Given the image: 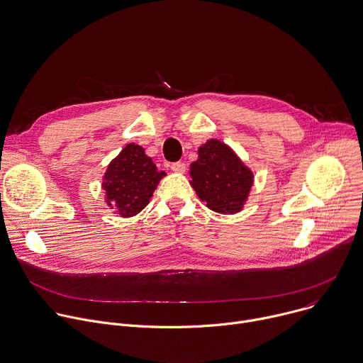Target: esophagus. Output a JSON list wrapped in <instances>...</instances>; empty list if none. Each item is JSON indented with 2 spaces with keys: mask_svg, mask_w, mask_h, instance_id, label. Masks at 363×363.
<instances>
[{
  "mask_svg": "<svg viewBox=\"0 0 363 363\" xmlns=\"http://www.w3.org/2000/svg\"><path fill=\"white\" fill-rule=\"evenodd\" d=\"M171 169L175 172V174H184L185 172V164L184 162H175L171 165Z\"/></svg>",
  "mask_w": 363,
  "mask_h": 363,
  "instance_id": "esophagus-1",
  "label": "esophagus"
}]
</instances>
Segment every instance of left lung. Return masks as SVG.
<instances>
[{
  "label": "left lung",
  "mask_w": 363,
  "mask_h": 363,
  "mask_svg": "<svg viewBox=\"0 0 363 363\" xmlns=\"http://www.w3.org/2000/svg\"><path fill=\"white\" fill-rule=\"evenodd\" d=\"M189 175L198 198L211 211L225 215L244 209L255 179L252 169L228 144L213 138L198 148Z\"/></svg>",
  "instance_id": "8db88e82"
}]
</instances>
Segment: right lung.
Here are the masks:
<instances>
[{"mask_svg":"<svg viewBox=\"0 0 363 363\" xmlns=\"http://www.w3.org/2000/svg\"><path fill=\"white\" fill-rule=\"evenodd\" d=\"M165 175L164 171H158L141 145L130 143L111 160L102 175L105 203L119 216H135L150 203Z\"/></svg>","mask_w":363,"mask_h":363,"instance_id":"obj_1","label":"right lung"}]
</instances>
